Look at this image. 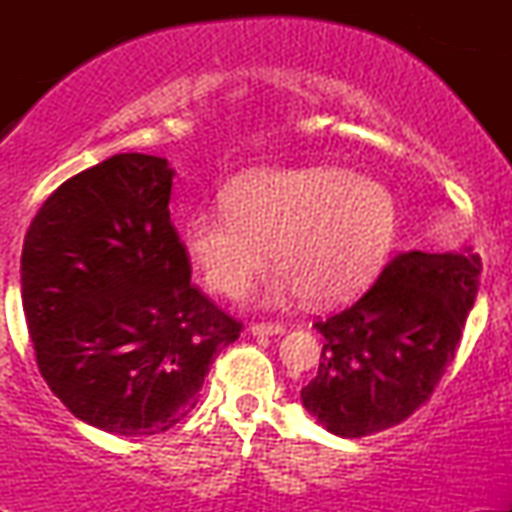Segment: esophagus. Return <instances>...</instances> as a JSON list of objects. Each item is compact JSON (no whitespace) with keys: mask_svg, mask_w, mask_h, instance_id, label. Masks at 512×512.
<instances>
[{"mask_svg":"<svg viewBox=\"0 0 512 512\" xmlns=\"http://www.w3.org/2000/svg\"><path fill=\"white\" fill-rule=\"evenodd\" d=\"M250 332L255 334V337H274V334H284L286 327L272 325V322H257V325L250 327Z\"/></svg>","mask_w":512,"mask_h":512,"instance_id":"34e87169","label":"esophagus"}]
</instances>
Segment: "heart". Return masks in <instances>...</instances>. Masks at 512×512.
<instances>
[{"mask_svg": "<svg viewBox=\"0 0 512 512\" xmlns=\"http://www.w3.org/2000/svg\"><path fill=\"white\" fill-rule=\"evenodd\" d=\"M397 236V204L383 182L346 168L262 170L182 226V248L211 291L238 296L267 262L279 267L264 303L354 298L383 272Z\"/></svg>", "mask_w": 512, "mask_h": 512, "instance_id": "obj_1", "label": "heart"}]
</instances>
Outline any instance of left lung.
I'll return each mask as SVG.
<instances>
[{"instance_id": "obj_1", "label": "left lung", "mask_w": 512, "mask_h": 512, "mask_svg": "<svg viewBox=\"0 0 512 512\" xmlns=\"http://www.w3.org/2000/svg\"><path fill=\"white\" fill-rule=\"evenodd\" d=\"M481 257L404 252L349 308L315 322L325 337L303 407L334 436L361 438L402 424L428 402L455 361L479 291Z\"/></svg>"}]
</instances>
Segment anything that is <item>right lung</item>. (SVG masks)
Returning a JSON list of instances; mask_svg holds the SVG:
<instances>
[{
  "instance_id": "add662e5",
  "label": "right lung",
  "mask_w": 512,
  "mask_h": 512,
  "mask_svg": "<svg viewBox=\"0 0 512 512\" xmlns=\"http://www.w3.org/2000/svg\"><path fill=\"white\" fill-rule=\"evenodd\" d=\"M166 158L115 154L62 182L28 228L21 301L40 375L76 419L154 436L195 409L240 337L195 284Z\"/></svg>"
}]
</instances>
